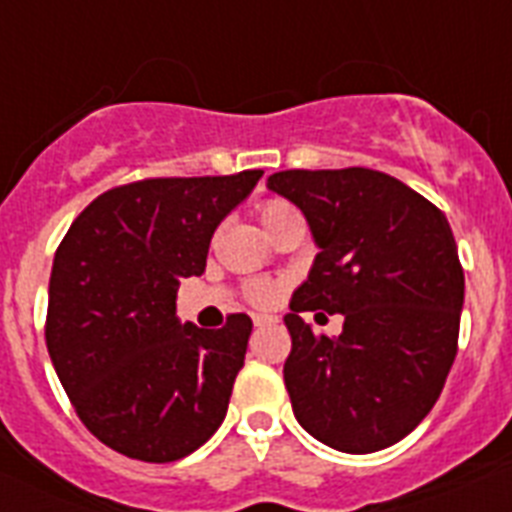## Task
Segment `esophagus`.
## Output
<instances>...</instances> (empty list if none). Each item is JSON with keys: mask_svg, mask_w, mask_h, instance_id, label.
Segmentation results:
<instances>
[{"mask_svg": "<svg viewBox=\"0 0 512 512\" xmlns=\"http://www.w3.org/2000/svg\"><path fill=\"white\" fill-rule=\"evenodd\" d=\"M276 316H255V327H268V324H276Z\"/></svg>", "mask_w": 512, "mask_h": 512, "instance_id": "esophagus-1", "label": "esophagus"}]
</instances>
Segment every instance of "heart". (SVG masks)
<instances>
[{"instance_id":"b5f03b06","label":"heart","mask_w":512,"mask_h":512,"mask_svg":"<svg viewBox=\"0 0 512 512\" xmlns=\"http://www.w3.org/2000/svg\"><path fill=\"white\" fill-rule=\"evenodd\" d=\"M292 215H297L295 207L287 204L284 199H265L263 204L257 207V217H260V223H263V228L268 233ZM244 295H247L249 303L257 305V308H268V305L276 300V295H279V287H276L273 281L255 279V281H249L247 287H244Z\"/></svg>"}]
</instances>
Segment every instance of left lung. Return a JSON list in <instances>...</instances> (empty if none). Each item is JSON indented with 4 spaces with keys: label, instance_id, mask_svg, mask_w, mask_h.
Wrapping results in <instances>:
<instances>
[{
    "label": "left lung",
    "instance_id": "8db88e82",
    "mask_svg": "<svg viewBox=\"0 0 512 512\" xmlns=\"http://www.w3.org/2000/svg\"><path fill=\"white\" fill-rule=\"evenodd\" d=\"M268 188L303 209L321 249L284 316L297 422L340 452H380L428 417L457 356L465 273L449 220L366 167L273 172ZM305 310L342 312L343 335L316 336Z\"/></svg>",
    "mask_w": 512,
    "mask_h": 512
}]
</instances>
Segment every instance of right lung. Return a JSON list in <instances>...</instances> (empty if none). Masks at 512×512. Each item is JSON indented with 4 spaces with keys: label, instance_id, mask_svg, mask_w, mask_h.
<instances>
[{
    "label": "right lung",
    "instance_id": "add662e5",
    "mask_svg": "<svg viewBox=\"0 0 512 512\" xmlns=\"http://www.w3.org/2000/svg\"><path fill=\"white\" fill-rule=\"evenodd\" d=\"M263 170L148 177L100 193L52 260L44 340L92 436L143 462H175L220 428L252 335L180 324V279L207 268L212 233Z\"/></svg>",
    "mask_w": 512,
    "mask_h": 512
}]
</instances>
